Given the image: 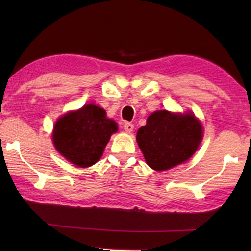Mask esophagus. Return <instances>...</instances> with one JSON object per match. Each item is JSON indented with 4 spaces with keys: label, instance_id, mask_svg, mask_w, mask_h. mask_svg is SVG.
<instances>
[{
    "label": "esophagus",
    "instance_id": "obj_1",
    "mask_svg": "<svg viewBox=\"0 0 251 251\" xmlns=\"http://www.w3.org/2000/svg\"><path fill=\"white\" fill-rule=\"evenodd\" d=\"M133 129H134V125L131 124V123H128V122H126L125 124H124V130L126 131V133H128V134H130L131 131H133Z\"/></svg>",
    "mask_w": 251,
    "mask_h": 251
}]
</instances>
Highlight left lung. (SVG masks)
Masks as SVG:
<instances>
[{
  "mask_svg": "<svg viewBox=\"0 0 251 251\" xmlns=\"http://www.w3.org/2000/svg\"><path fill=\"white\" fill-rule=\"evenodd\" d=\"M202 137V124L190 110H155L136 134L144 158L156 172L168 171L186 163L198 150Z\"/></svg>",
  "mask_w": 251,
  "mask_h": 251,
  "instance_id": "8db88e82",
  "label": "left lung"
}]
</instances>
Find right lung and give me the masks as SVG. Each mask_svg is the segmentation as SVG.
<instances>
[{"label":"right lung","mask_w":251,"mask_h":251,"mask_svg":"<svg viewBox=\"0 0 251 251\" xmlns=\"http://www.w3.org/2000/svg\"><path fill=\"white\" fill-rule=\"evenodd\" d=\"M118 130L117 123L95 104L70 110L55 122L52 131L54 147L71 164L87 168L103 156L110 136Z\"/></svg>","instance_id":"right-lung-1"}]
</instances>
